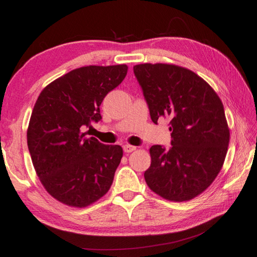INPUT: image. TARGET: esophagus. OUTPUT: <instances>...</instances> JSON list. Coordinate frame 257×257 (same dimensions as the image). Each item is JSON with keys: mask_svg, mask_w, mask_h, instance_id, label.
<instances>
[{"mask_svg": "<svg viewBox=\"0 0 257 257\" xmlns=\"http://www.w3.org/2000/svg\"><path fill=\"white\" fill-rule=\"evenodd\" d=\"M135 150H136V147L133 146V145L125 144V145L123 146V151H124V153H132V152H134Z\"/></svg>", "mask_w": 257, "mask_h": 257, "instance_id": "34e87169", "label": "esophagus"}]
</instances>
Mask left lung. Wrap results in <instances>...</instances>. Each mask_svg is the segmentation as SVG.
Returning <instances> with one entry per match:
<instances>
[{"mask_svg":"<svg viewBox=\"0 0 257 257\" xmlns=\"http://www.w3.org/2000/svg\"><path fill=\"white\" fill-rule=\"evenodd\" d=\"M151 119L170 118L171 146L150 149L144 173L161 197L184 202L210 186L222 168L229 145L223 104L207 82L186 68L165 63L134 67Z\"/></svg>","mask_w":257,"mask_h":257,"instance_id":"obj_1","label":"left lung"}]
</instances>
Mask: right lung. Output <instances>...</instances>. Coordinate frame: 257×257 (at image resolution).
I'll return each instance as SVG.
<instances>
[{"label":"right lung","mask_w":257,"mask_h":257,"mask_svg":"<svg viewBox=\"0 0 257 257\" xmlns=\"http://www.w3.org/2000/svg\"><path fill=\"white\" fill-rule=\"evenodd\" d=\"M127 71L125 64L75 69L47 85L35 103L29 153L47 193L66 205L88 206L110 189L122 149L86 137L84 129L102 119L99 105Z\"/></svg>","instance_id":"right-lung-1"}]
</instances>
